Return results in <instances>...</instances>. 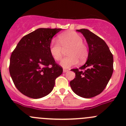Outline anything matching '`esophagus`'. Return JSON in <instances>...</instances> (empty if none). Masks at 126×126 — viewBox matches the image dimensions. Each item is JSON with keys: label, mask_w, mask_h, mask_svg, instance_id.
<instances>
[{"label": "esophagus", "mask_w": 126, "mask_h": 126, "mask_svg": "<svg viewBox=\"0 0 126 126\" xmlns=\"http://www.w3.org/2000/svg\"><path fill=\"white\" fill-rule=\"evenodd\" d=\"M68 71V70H67V69H65V68H63V73H66V72H67Z\"/></svg>", "instance_id": "34e87169"}]
</instances>
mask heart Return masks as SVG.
<instances>
[{"label": "heart", "mask_w": 126, "mask_h": 126, "mask_svg": "<svg viewBox=\"0 0 126 126\" xmlns=\"http://www.w3.org/2000/svg\"><path fill=\"white\" fill-rule=\"evenodd\" d=\"M58 42L51 41L49 47L50 53L55 61H59L63 57V49H67V54L60 64L65 68H68L77 64L79 61L83 63L87 59L89 51L87 45L82 42L81 35L75 32H64L58 36Z\"/></svg>", "instance_id": "b5f03b06"}]
</instances>
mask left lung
Listing matches in <instances>:
<instances>
[{
  "instance_id": "1",
  "label": "left lung",
  "mask_w": 126,
  "mask_h": 126,
  "mask_svg": "<svg viewBox=\"0 0 126 126\" xmlns=\"http://www.w3.org/2000/svg\"><path fill=\"white\" fill-rule=\"evenodd\" d=\"M89 45L87 62L79 68L72 69L75 78L70 82L77 95L90 98L100 94L107 86L113 71V58L103 39L87 29L77 30Z\"/></svg>"
}]
</instances>
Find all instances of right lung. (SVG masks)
<instances>
[{
	"mask_svg": "<svg viewBox=\"0 0 126 126\" xmlns=\"http://www.w3.org/2000/svg\"><path fill=\"white\" fill-rule=\"evenodd\" d=\"M61 28H38L20 39L10 57L9 70L16 87L29 98L48 94L63 69L56 63L49 47Z\"/></svg>",
	"mask_w": 126,
	"mask_h": 126,
	"instance_id": "1",
	"label": "right lung"
}]
</instances>
